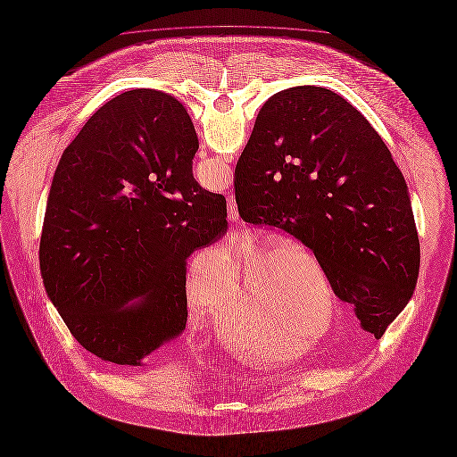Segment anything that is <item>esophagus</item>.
Here are the masks:
<instances>
[{
	"instance_id": "1",
	"label": "esophagus",
	"mask_w": 457,
	"mask_h": 457,
	"mask_svg": "<svg viewBox=\"0 0 457 457\" xmlns=\"http://www.w3.org/2000/svg\"><path fill=\"white\" fill-rule=\"evenodd\" d=\"M234 217H237V215H236V206H232V204H230V210H228V218H230V220H234Z\"/></svg>"
}]
</instances>
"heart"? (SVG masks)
Instances as JSON below:
<instances>
[{
	"instance_id": "obj_1",
	"label": "heart",
	"mask_w": 457,
	"mask_h": 457,
	"mask_svg": "<svg viewBox=\"0 0 457 457\" xmlns=\"http://www.w3.org/2000/svg\"><path fill=\"white\" fill-rule=\"evenodd\" d=\"M290 266H299L303 278L308 284L323 288V278L318 273L316 264L301 249L287 247L282 254L266 249L264 245L245 244L240 245L236 254L227 262L221 260L212 273L203 275L201 270H194L187 280V299L195 310H199L215 320H223L230 310V301L227 287L230 284L234 306L242 316L244 323L256 320L262 312H278V327L282 332L294 336L303 330L312 321L301 306H287L294 303V295L284 292V280L292 278L294 270ZM229 282H226V277ZM287 307L288 310L284 311ZM306 338L308 330L301 332Z\"/></svg>"
}]
</instances>
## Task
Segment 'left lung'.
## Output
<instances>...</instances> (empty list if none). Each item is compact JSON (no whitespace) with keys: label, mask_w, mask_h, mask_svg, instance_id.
Listing matches in <instances>:
<instances>
[{"label":"left lung","mask_w":457,"mask_h":457,"mask_svg":"<svg viewBox=\"0 0 457 457\" xmlns=\"http://www.w3.org/2000/svg\"><path fill=\"white\" fill-rule=\"evenodd\" d=\"M245 223L301 240L362 327L384 336L420 273L408 184L382 137L330 89L270 97L234 175Z\"/></svg>","instance_id":"left-lung-1"}]
</instances>
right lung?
<instances>
[{"mask_svg": "<svg viewBox=\"0 0 457 457\" xmlns=\"http://www.w3.org/2000/svg\"><path fill=\"white\" fill-rule=\"evenodd\" d=\"M197 147L177 99L134 89L103 104L60 158L41 277L75 340L101 360L141 366L186 328V260L228 228L225 197L194 180Z\"/></svg>", "mask_w": 457, "mask_h": 457, "instance_id": "right-lung-1", "label": "right lung"}]
</instances>
